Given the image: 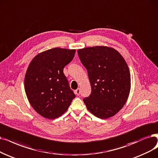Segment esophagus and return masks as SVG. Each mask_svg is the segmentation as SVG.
<instances>
[{
    "instance_id": "34e87169",
    "label": "esophagus",
    "mask_w": 158,
    "mask_h": 158,
    "mask_svg": "<svg viewBox=\"0 0 158 158\" xmlns=\"http://www.w3.org/2000/svg\"><path fill=\"white\" fill-rule=\"evenodd\" d=\"M74 93H75L76 94H77V95H80V88H78L77 89H76Z\"/></svg>"
}]
</instances>
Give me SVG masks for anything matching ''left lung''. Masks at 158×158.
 <instances>
[{
	"instance_id": "obj_1",
	"label": "left lung",
	"mask_w": 158,
	"mask_h": 158,
	"mask_svg": "<svg viewBox=\"0 0 158 158\" xmlns=\"http://www.w3.org/2000/svg\"><path fill=\"white\" fill-rule=\"evenodd\" d=\"M91 84L90 95L84 98L87 110L100 118L114 116L128 98L131 78L129 68L115 49L95 46L78 50Z\"/></svg>"
}]
</instances>
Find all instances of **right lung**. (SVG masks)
Wrapping results in <instances>:
<instances>
[{
	"mask_svg": "<svg viewBox=\"0 0 158 158\" xmlns=\"http://www.w3.org/2000/svg\"><path fill=\"white\" fill-rule=\"evenodd\" d=\"M75 52L74 49H49L36 55L28 65L24 90L30 105L43 117H59L75 97L64 73Z\"/></svg>",
	"mask_w": 158,
	"mask_h": 158,
	"instance_id": "obj_1",
	"label": "right lung"
}]
</instances>
